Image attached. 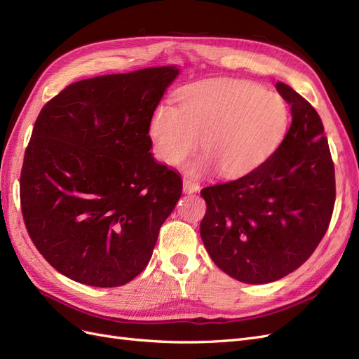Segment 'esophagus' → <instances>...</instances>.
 Returning a JSON list of instances; mask_svg holds the SVG:
<instances>
[{"instance_id":"34e87169","label":"esophagus","mask_w":359,"mask_h":359,"mask_svg":"<svg viewBox=\"0 0 359 359\" xmlns=\"http://www.w3.org/2000/svg\"><path fill=\"white\" fill-rule=\"evenodd\" d=\"M199 184L193 180H184V193L191 194V193H196L199 191Z\"/></svg>"}]
</instances>
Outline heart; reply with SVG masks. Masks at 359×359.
<instances>
[{"label": "heart", "mask_w": 359, "mask_h": 359, "mask_svg": "<svg viewBox=\"0 0 359 359\" xmlns=\"http://www.w3.org/2000/svg\"><path fill=\"white\" fill-rule=\"evenodd\" d=\"M289 121V106L280 94L252 82L217 79L187 86L180 107L158 104L148 135L166 165H180L201 139L205 153L190 160L186 170L202 177L219 169L224 178H240L276 153Z\"/></svg>", "instance_id": "b5f03b06"}]
</instances>
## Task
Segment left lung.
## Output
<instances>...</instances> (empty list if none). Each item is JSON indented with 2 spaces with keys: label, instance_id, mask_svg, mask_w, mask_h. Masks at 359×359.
<instances>
[{
  "label": "left lung",
  "instance_id": "1",
  "mask_svg": "<svg viewBox=\"0 0 359 359\" xmlns=\"http://www.w3.org/2000/svg\"><path fill=\"white\" fill-rule=\"evenodd\" d=\"M276 88L292 115L278 149L256 170L201 191L206 252L227 276L248 285L280 280L306 262L328 231L335 202L320 116L289 85Z\"/></svg>",
  "mask_w": 359,
  "mask_h": 359
}]
</instances>
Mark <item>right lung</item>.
Returning a JSON list of instances; mask_svg holds the SVG:
<instances>
[{
	"mask_svg": "<svg viewBox=\"0 0 359 359\" xmlns=\"http://www.w3.org/2000/svg\"><path fill=\"white\" fill-rule=\"evenodd\" d=\"M175 66L74 82L40 111L20 172L31 241L58 273L116 287L148 265L182 181L149 153Z\"/></svg>",
	"mask_w": 359,
	"mask_h": 359,
	"instance_id": "1",
	"label": "right lung"
}]
</instances>
